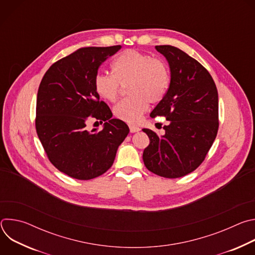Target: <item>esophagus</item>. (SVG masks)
Here are the masks:
<instances>
[{
	"instance_id": "esophagus-1",
	"label": "esophagus",
	"mask_w": 255,
	"mask_h": 255,
	"mask_svg": "<svg viewBox=\"0 0 255 255\" xmlns=\"http://www.w3.org/2000/svg\"><path fill=\"white\" fill-rule=\"evenodd\" d=\"M129 128H130V132H131V133H135V132H137V131H139V130H140V128H139V127L134 126V125H130V126H129Z\"/></svg>"
}]
</instances>
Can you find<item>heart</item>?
Listing matches in <instances>:
<instances>
[{
	"instance_id": "b5f03b06",
	"label": "heart",
	"mask_w": 255,
	"mask_h": 255,
	"mask_svg": "<svg viewBox=\"0 0 255 255\" xmlns=\"http://www.w3.org/2000/svg\"><path fill=\"white\" fill-rule=\"evenodd\" d=\"M111 75L99 74L95 77L94 88L97 95L115 102L121 86H126L129 98L114 107L116 118L134 124L148 110V103L157 104L165 97L170 85L167 64L160 58L152 57L135 49L120 53L111 64Z\"/></svg>"
}]
</instances>
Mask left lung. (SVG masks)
<instances>
[{
	"mask_svg": "<svg viewBox=\"0 0 255 255\" xmlns=\"http://www.w3.org/2000/svg\"><path fill=\"white\" fill-rule=\"evenodd\" d=\"M170 68V85L165 97L150 113L151 118L165 117V134L150 129L143 151L145 166L166 178L187 175L200 166L219 128L218 92L209 71L195 58L171 45H157Z\"/></svg>",
	"mask_w": 255,
	"mask_h": 255,
	"instance_id": "1",
	"label": "left lung"
}]
</instances>
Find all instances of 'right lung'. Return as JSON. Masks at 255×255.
I'll use <instances>...</instances> for the list:
<instances>
[{
  "label": "right lung",
  "instance_id": "obj_1",
  "mask_svg": "<svg viewBox=\"0 0 255 255\" xmlns=\"http://www.w3.org/2000/svg\"><path fill=\"white\" fill-rule=\"evenodd\" d=\"M120 48L82 47L54 62L40 83L36 132L49 161L70 177L89 180L105 173L129 133L94 88L100 65ZM92 119L104 122L101 131L87 130Z\"/></svg>",
  "mask_w": 255,
  "mask_h": 255
}]
</instances>
